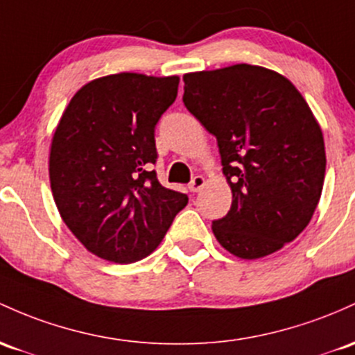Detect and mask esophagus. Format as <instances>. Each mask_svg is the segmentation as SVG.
Returning a JSON list of instances; mask_svg holds the SVG:
<instances>
[{"label":"esophagus","instance_id":"34e87169","mask_svg":"<svg viewBox=\"0 0 355 355\" xmlns=\"http://www.w3.org/2000/svg\"><path fill=\"white\" fill-rule=\"evenodd\" d=\"M205 185V178L202 177V175H196V177L192 178V182L189 184V190L190 192H200L202 189H204Z\"/></svg>","mask_w":355,"mask_h":355}]
</instances>
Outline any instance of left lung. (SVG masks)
Instances as JSON below:
<instances>
[{"label":"left lung","mask_w":355,"mask_h":355,"mask_svg":"<svg viewBox=\"0 0 355 355\" xmlns=\"http://www.w3.org/2000/svg\"><path fill=\"white\" fill-rule=\"evenodd\" d=\"M184 83L185 107L217 138L232 190L214 236L243 259L278 251L309 225L322 196L325 146L309 104L258 65L185 73Z\"/></svg>","instance_id":"left-lung-1"}]
</instances>
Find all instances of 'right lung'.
<instances>
[{
  "label": "right lung",
  "instance_id": "obj_1",
  "mask_svg": "<svg viewBox=\"0 0 355 355\" xmlns=\"http://www.w3.org/2000/svg\"><path fill=\"white\" fill-rule=\"evenodd\" d=\"M178 77L114 73L85 84L50 148V187L65 225L91 252L135 263L155 251L185 193L165 189L155 128L177 99Z\"/></svg>",
  "mask_w": 355,
  "mask_h": 355
}]
</instances>
